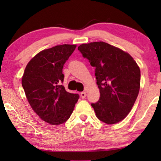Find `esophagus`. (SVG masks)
Wrapping results in <instances>:
<instances>
[{
  "label": "esophagus",
  "instance_id": "34e87169",
  "mask_svg": "<svg viewBox=\"0 0 161 161\" xmlns=\"http://www.w3.org/2000/svg\"><path fill=\"white\" fill-rule=\"evenodd\" d=\"M86 93L85 92H81V93H80V97H81L83 99V98L86 97Z\"/></svg>",
  "mask_w": 161,
  "mask_h": 161
}]
</instances>
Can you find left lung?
<instances>
[{"instance_id":"obj_1","label":"left lung","mask_w":161,"mask_h":161,"mask_svg":"<svg viewBox=\"0 0 161 161\" xmlns=\"http://www.w3.org/2000/svg\"><path fill=\"white\" fill-rule=\"evenodd\" d=\"M84 58L95 67L100 97L92 103L97 117L108 125L121 122L131 111L140 89V68L128 53L104 42L82 44Z\"/></svg>"}]
</instances>
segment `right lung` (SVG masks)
Listing matches in <instances>:
<instances>
[{
  "label": "right lung",
  "instance_id": "right-lung-1",
  "mask_svg": "<svg viewBox=\"0 0 161 161\" xmlns=\"http://www.w3.org/2000/svg\"><path fill=\"white\" fill-rule=\"evenodd\" d=\"M76 45H60L38 53L31 59L22 77L26 98L40 119L58 125L70 117L79 95L65 90L63 66Z\"/></svg>",
  "mask_w": 161,
  "mask_h": 161
}]
</instances>
